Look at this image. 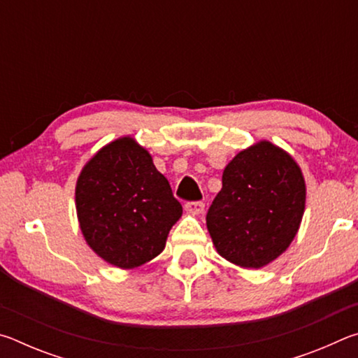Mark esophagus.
Segmentation results:
<instances>
[{
  "label": "esophagus",
  "instance_id": "obj_1",
  "mask_svg": "<svg viewBox=\"0 0 358 358\" xmlns=\"http://www.w3.org/2000/svg\"><path fill=\"white\" fill-rule=\"evenodd\" d=\"M205 208V203L201 201H196V202H186L185 203V210L187 213L191 215H201Z\"/></svg>",
  "mask_w": 358,
  "mask_h": 358
}]
</instances>
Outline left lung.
<instances>
[{
    "label": "left lung",
    "instance_id": "8db88e82",
    "mask_svg": "<svg viewBox=\"0 0 358 358\" xmlns=\"http://www.w3.org/2000/svg\"><path fill=\"white\" fill-rule=\"evenodd\" d=\"M305 199L301 171L286 151L265 141L240 151L207 213L217 252L243 268L270 264L292 243Z\"/></svg>",
    "mask_w": 358,
    "mask_h": 358
}]
</instances>
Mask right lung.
Listing matches in <instances>:
<instances>
[{"instance_id":"1","label":"right lung","mask_w":358,"mask_h":358,"mask_svg":"<svg viewBox=\"0 0 358 358\" xmlns=\"http://www.w3.org/2000/svg\"><path fill=\"white\" fill-rule=\"evenodd\" d=\"M85 240L106 262L136 268L161 254L183 208L150 153L131 137L99 150L76 186Z\"/></svg>"}]
</instances>
